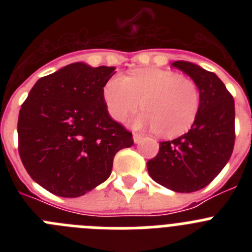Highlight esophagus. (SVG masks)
I'll use <instances>...</instances> for the list:
<instances>
[{"instance_id":"34e87169","label":"esophagus","mask_w":252,"mask_h":252,"mask_svg":"<svg viewBox=\"0 0 252 252\" xmlns=\"http://www.w3.org/2000/svg\"><path fill=\"white\" fill-rule=\"evenodd\" d=\"M142 139H144V136H142L141 133L133 132V141H135V144H139Z\"/></svg>"}]
</instances>
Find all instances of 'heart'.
Instances as JSON below:
<instances>
[{"label":"heart","mask_w":252,"mask_h":252,"mask_svg":"<svg viewBox=\"0 0 252 252\" xmlns=\"http://www.w3.org/2000/svg\"><path fill=\"white\" fill-rule=\"evenodd\" d=\"M107 111L122 122L139 108L146 111L133 125L148 126L166 139L186 133L197 120L201 94L189 78L169 69H136L128 77L116 74L103 87Z\"/></svg>","instance_id":"heart-1"}]
</instances>
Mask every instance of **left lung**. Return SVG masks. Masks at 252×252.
Returning a JSON list of instances; mask_svg holds the SVG:
<instances>
[{"mask_svg": "<svg viewBox=\"0 0 252 252\" xmlns=\"http://www.w3.org/2000/svg\"><path fill=\"white\" fill-rule=\"evenodd\" d=\"M171 65L197 84L201 106L188 132L160 142L158 155L148 161V171L160 186L190 193L208 186L230 160L235 145V101L215 73L183 60Z\"/></svg>", "mask_w": 252, "mask_h": 252, "instance_id": "8db88e82", "label": "left lung"}]
</instances>
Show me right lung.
<instances>
[{
	"label": "right lung",
	"instance_id": "1",
	"mask_svg": "<svg viewBox=\"0 0 252 252\" xmlns=\"http://www.w3.org/2000/svg\"><path fill=\"white\" fill-rule=\"evenodd\" d=\"M115 66L73 63L40 78L22 103L19 154L37 184L59 197H81L111 175L113 158L133 144L111 119L103 87Z\"/></svg>",
	"mask_w": 252,
	"mask_h": 252
}]
</instances>
